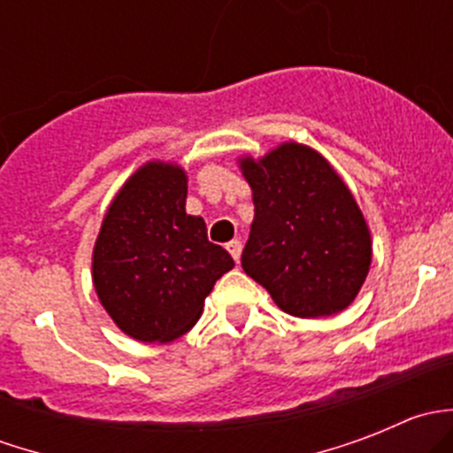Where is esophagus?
I'll return each instance as SVG.
<instances>
[{"mask_svg": "<svg viewBox=\"0 0 453 453\" xmlns=\"http://www.w3.org/2000/svg\"><path fill=\"white\" fill-rule=\"evenodd\" d=\"M226 248H227V252L232 254V258H234L236 263H239V258H241V250H243V245H241V241H239V239L230 241V243H227Z\"/></svg>", "mask_w": 453, "mask_h": 453, "instance_id": "34e87169", "label": "esophagus"}]
</instances>
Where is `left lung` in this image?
<instances>
[{
    "mask_svg": "<svg viewBox=\"0 0 453 453\" xmlns=\"http://www.w3.org/2000/svg\"><path fill=\"white\" fill-rule=\"evenodd\" d=\"M254 221L241 265L296 318L344 311L372 260L370 232L350 190L309 146L285 142L265 157H241Z\"/></svg>",
    "mask_w": 453,
    "mask_h": 453,
    "instance_id": "1",
    "label": "left lung"
}]
</instances>
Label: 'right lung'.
Here are the masks:
<instances>
[{
  "label": "right lung",
  "instance_id": "add662e5",
  "mask_svg": "<svg viewBox=\"0 0 453 453\" xmlns=\"http://www.w3.org/2000/svg\"><path fill=\"white\" fill-rule=\"evenodd\" d=\"M186 195L184 168L144 164L111 201L96 239V294L118 328L138 342L164 344L188 333L214 282L234 267L208 241L203 219L186 214Z\"/></svg>",
  "mask_w": 453,
  "mask_h": 453
}]
</instances>
